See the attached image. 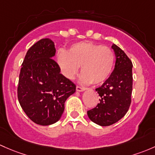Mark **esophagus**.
Instances as JSON below:
<instances>
[{"mask_svg":"<svg viewBox=\"0 0 155 155\" xmlns=\"http://www.w3.org/2000/svg\"><path fill=\"white\" fill-rule=\"evenodd\" d=\"M85 87H80V86H76V91H79V92H82V91H85Z\"/></svg>","mask_w":155,"mask_h":155,"instance_id":"obj_1","label":"esophagus"}]
</instances>
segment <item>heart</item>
Masks as SVG:
<instances>
[{"label": "heart", "instance_id": "heart-1", "mask_svg": "<svg viewBox=\"0 0 155 155\" xmlns=\"http://www.w3.org/2000/svg\"><path fill=\"white\" fill-rule=\"evenodd\" d=\"M58 65L65 77L73 79L81 66L80 80L84 84H102L108 79L114 66L111 49L92 42L73 45L68 53L61 50L57 56Z\"/></svg>", "mask_w": 155, "mask_h": 155}]
</instances>
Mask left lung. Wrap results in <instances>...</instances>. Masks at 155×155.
I'll return each instance as SVG.
<instances>
[{
    "mask_svg": "<svg viewBox=\"0 0 155 155\" xmlns=\"http://www.w3.org/2000/svg\"><path fill=\"white\" fill-rule=\"evenodd\" d=\"M111 48L116 56L114 69L102 86L96 89L100 102L87 112L91 121L101 126L113 125L123 118L131 101L132 62L116 45L113 44Z\"/></svg>",
    "mask_w": 155,
    "mask_h": 155,
    "instance_id": "obj_1",
    "label": "left lung"
}]
</instances>
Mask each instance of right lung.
Wrapping results in <instances>:
<instances>
[{
	"label": "right lung",
	"mask_w": 155,
	"mask_h": 155,
	"mask_svg": "<svg viewBox=\"0 0 155 155\" xmlns=\"http://www.w3.org/2000/svg\"><path fill=\"white\" fill-rule=\"evenodd\" d=\"M55 55L54 42L41 39L28 50L19 75V103L27 117L41 125L58 122L65 101L76 92V85L60 73Z\"/></svg>",
	"instance_id": "1"
}]
</instances>
